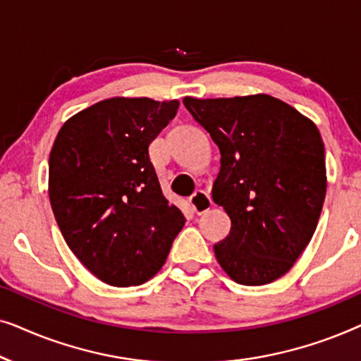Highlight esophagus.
<instances>
[{
  "instance_id": "obj_1",
  "label": "esophagus",
  "mask_w": 361,
  "mask_h": 361,
  "mask_svg": "<svg viewBox=\"0 0 361 361\" xmlns=\"http://www.w3.org/2000/svg\"><path fill=\"white\" fill-rule=\"evenodd\" d=\"M189 204L197 215H202L205 214L207 210H210L212 199L205 190H195L194 195L189 199Z\"/></svg>"
}]
</instances>
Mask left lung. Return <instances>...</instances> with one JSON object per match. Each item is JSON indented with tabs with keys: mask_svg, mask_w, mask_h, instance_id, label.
I'll return each instance as SVG.
<instances>
[{
	"mask_svg": "<svg viewBox=\"0 0 361 361\" xmlns=\"http://www.w3.org/2000/svg\"><path fill=\"white\" fill-rule=\"evenodd\" d=\"M182 102L221 156L212 199L231 230L214 246L216 261L238 284L273 283L309 245L322 212L327 169L317 126L266 93Z\"/></svg>",
	"mask_w": 361,
	"mask_h": 361,
	"instance_id": "left-lung-1",
	"label": "left lung"
}]
</instances>
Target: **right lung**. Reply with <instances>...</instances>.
I'll return each instance as SVG.
<instances>
[{
    "instance_id": "obj_1",
    "label": "right lung",
    "mask_w": 361,
    "mask_h": 361,
    "mask_svg": "<svg viewBox=\"0 0 361 361\" xmlns=\"http://www.w3.org/2000/svg\"><path fill=\"white\" fill-rule=\"evenodd\" d=\"M177 108V100L106 98L68 118L54 141V216L72 253L103 283L128 288L151 279L185 224L149 159V145Z\"/></svg>"
}]
</instances>
